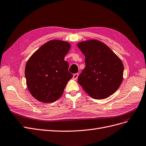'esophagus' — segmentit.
I'll list each match as a JSON object with an SVG mask.
<instances>
[{"label": "esophagus", "instance_id": "esophagus-1", "mask_svg": "<svg viewBox=\"0 0 146 146\" xmlns=\"http://www.w3.org/2000/svg\"><path fill=\"white\" fill-rule=\"evenodd\" d=\"M78 76H79V74H78V73H75V74H74L73 76V79H74V80L77 79V78H78Z\"/></svg>", "mask_w": 146, "mask_h": 146}]
</instances>
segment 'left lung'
<instances>
[{"label": "left lung", "mask_w": 146, "mask_h": 146, "mask_svg": "<svg viewBox=\"0 0 146 146\" xmlns=\"http://www.w3.org/2000/svg\"><path fill=\"white\" fill-rule=\"evenodd\" d=\"M77 45L86 56V67L79 74L78 83L94 99L110 96L123 82L124 65L121 60L98 40L82 41Z\"/></svg>", "instance_id": "left-lung-1"}]
</instances>
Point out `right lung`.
<instances>
[{"label": "right lung", "mask_w": 146, "mask_h": 146, "mask_svg": "<svg viewBox=\"0 0 146 146\" xmlns=\"http://www.w3.org/2000/svg\"><path fill=\"white\" fill-rule=\"evenodd\" d=\"M71 45L67 42L51 40L31 55L25 65V74L29 92L37 101L51 103L62 95L73 74L64 60Z\"/></svg>", "instance_id": "1"}]
</instances>
